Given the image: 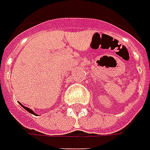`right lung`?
Segmentation results:
<instances>
[{"label": "right lung", "instance_id": "1", "mask_svg": "<svg viewBox=\"0 0 150 150\" xmlns=\"http://www.w3.org/2000/svg\"><path fill=\"white\" fill-rule=\"evenodd\" d=\"M22 106H23V108L25 109L27 111H28L29 113H31V114H34V111H33V110H30V109L28 108V107H25V106H23V105H22Z\"/></svg>", "mask_w": 150, "mask_h": 150}]
</instances>
